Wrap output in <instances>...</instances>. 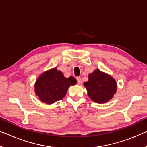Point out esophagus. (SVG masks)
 Returning a JSON list of instances; mask_svg holds the SVG:
<instances>
[{"instance_id": "1", "label": "esophagus", "mask_w": 147, "mask_h": 147, "mask_svg": "<svg viewBox=\"0 0 147 147\" xmlns=\"http://www.w3.org/2000/svg\"><path fill=\"white\" fill-rule=\"evenodd\" d=\"M76 80H77V83L78 84H81L82 81V78L80 77H76Z\"/></svg>"}]
</instances>
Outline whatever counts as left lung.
<instances>
[{
    "instance_id": "8db88e82",
    "label": "left lung",
    "mask_w": 147,
    "mask_h": 147,
    "mask_svg": "<svg viewBox=\"0 0 147 147\" xmlns=\"http://www.w3.org/2000/svg\"><path fill=\"white\" fill-rule=\"evenodd\" d=\"M92 100L97 103L109 101L116 93L117 84L112 77L100 71H94L89 75V81L84 82Z\"/></svg>"
}]
</instances>
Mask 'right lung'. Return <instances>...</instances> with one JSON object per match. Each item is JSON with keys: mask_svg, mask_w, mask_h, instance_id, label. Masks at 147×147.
Segmentation results:
<instances>
[{"mask_svg": "<svg viewBox=\"0 0 147 147\" xmlns=\"http://www.w3.org/2000/svg\"><path fill=\"white\" fill-rule=\"evenodd\" d=\"M76 84L74 77L65 78L61 72L54 68L39 77L35 85V91L42 102L53 104L62 100L69 87Z\"/></svg>", "mask_w": 147, "mask_h": 147, "instance_id": "add662e5", "label": "right lung"}]
</instances>
